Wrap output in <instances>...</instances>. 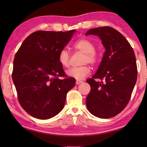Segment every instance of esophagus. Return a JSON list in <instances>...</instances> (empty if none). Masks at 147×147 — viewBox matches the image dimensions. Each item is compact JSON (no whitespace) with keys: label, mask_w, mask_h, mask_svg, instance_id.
Masks as SVG:
<instances>
[{"label":"esophagus","mask_w":147,"mask_h":147,"mask_svg":"<svg viewBox=\"0 0 147 147\" xmlns=\"http://www.w3.org/2000/svg\"><path fill=\"white\" fill-rule=\"evenodd\" d=\"M82 80H77L76 81V84H77V85H78V84H82Z\"/></svg>","instance_id":"obj_1"}]
</instances>
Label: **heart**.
I'll list each match as a JSON object with an SVG mask.
<instances>
[{"instance_id": "1", "label": "heart", "mask_w": 147, "mask_h": 147, "mask_svg": "<svg viewBox=\"0 0 147 147\" xmlns=\"http://www.w3.org/2000/svg\"><path fill=\"white\" fill-rule=\"evenodd\" d=\"M73 48L77 51L84 53L81 63L90 64L91 65H95L99 61V55L95 51V45L90 40L82 38L76 41L73 44ZM70 55L66 50H61L58 55V61L63 68H68L70 66ZM90 73V68L88 65H81L79 67L72 68L67 71V75L69 77L76 79H84Z\"/></svg>"}]
</instances>
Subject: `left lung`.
Listing matches in <instances>:
<instances>
[{"instance_id":"left-lung-1","label":"left lung","mask_w":147,"mask_h":147,"mask_svg":"<svg viewBox=\"0 0 147 147\" xmlns=\"http://www.w3.org/2000/svg\"><path fill=\"white\" fill-rule=\"evenodd\" d=\"M100 37L106 51L98 70L86 82L90 92L86 103L88 110L99 118H110L125 109L137 81L134 51L120 32L109 26L89 30L86 35Z\"/></svg>"}]
</instances>
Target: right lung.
I'll use <instances>...</instances> for the list:
<instances>
[{
	"label": "right lung",
	"instance_id": "1",
	"mask_svg": "<svg viewBox=\"0 0 147 147\" xmlns=\"http://www.w3.org/2000/svg\"><path fill=\"white\" fill-rule=\"evenodd\" d=\"M74 32H34L15 55L11 75L18 102L32 117L47 119L58 114L75 86V79L67 76L58 61Z\"/></svg>",
	"mask_w": 147,
	"mask_h": 147
}]
</instances>
